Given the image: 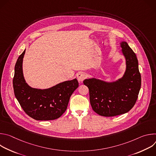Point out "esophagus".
Masks as SVG:
<instances>
[{"mask_svg":"<svg viewBox=\"0 0 156 156\" xmlns=\"http://www.w3.org/2000/svg\"><path fill=\"white\" fill-rule=\"evenodd\" d=\"M86 78V75H85V73L83 72H80L77 74V80L80 83H82Z\"/></svg>","mask_w":156,"mask_h":156,"instance_id":"obj_1","label":"esophagus"}]
</instances>
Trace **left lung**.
<instances>
[{"mask_svg":"<svg viewBox=\"0 0 156 156\" xmlns=\"http://www.w3.org/2000/svg\"><path fill=\"white\" fill-rule=\"evenodd\" d=\"M120 46L126 60V70L121 78L113 82L95 78L83 81L89 89L93 110L101 116L114 117L128 112L135 105L141 88L136 55L126 42H120Z\"/></svg>","mask_w":156,"mask_h":156,"instance_id":"8db88e82","label":"left lung"}]
</instances>
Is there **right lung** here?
<instances>
[{"mask_svg":"<svg viewBox=\"0 0 156 156\" xmlns=\"http://www.w3.org/2000/svg\"><path fill=\"white\" fill-rule=\"evenodd\" d=\"M25 50L17 59L13 86L15 96L25 113L36 120L59 118L67 108L70 98L78 87L76 78L60 83L48 89L33 88L23 76V59Z\"/></svg>","mask_w":156,"mask_h":156,"instance_id":"1","label":"right lung"}]
</instances>
